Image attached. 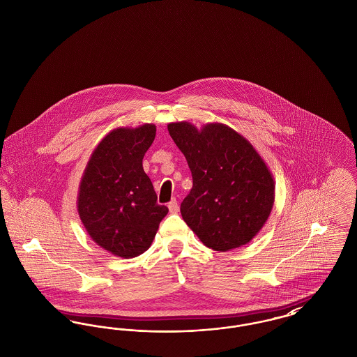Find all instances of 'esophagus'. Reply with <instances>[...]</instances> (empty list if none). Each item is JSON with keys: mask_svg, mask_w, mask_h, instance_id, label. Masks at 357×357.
Wrapping results in <instances>:
<instances>
[{"mask_svg": "<svg viewBox=\"0 0 357 357\" xmlns=\"http://www.w3.org/2000/svg\"><path fill=\"white\" fill-rule=\"evenodd\" d=\"M169 210H170V213H172V214L179 211V204L176 202V199H172L170 204H169Z\"/></svg>", "mask_w": 357, "mask_h": 357, "instance_id": "obj_1", "label": "esophagus"}]
</instances>
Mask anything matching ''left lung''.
Listing matches in <instances>:
<instances>
[{
    "mask_svg": "<svg viewBox=\"0 0 357 357\" xmlns=\"http://www.w3.org/2000/svg\"><path fill=\"white\" fill-rule=\"evenodd\" d=\"M192 175L181 204L187 226L204 246L229 252L249 243L268 221L275 183L252 143L231 127L188 121L167 126Z\"/></svg>",
    "mask_w": 357,
    "mask_h": 357,
    "instance_id": "left-lung-1",
    "label": "left lung"
}]
</instances>
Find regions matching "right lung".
<instances>
[{"label": "right lung", "instance_id": "1", "mask_svg": "<svg viewBox=\"0 0 357 357\" xmlns=\"http://www.w3.org/2000/svg\"><path fill=\"white\" fill-rule=\"evenodd\" d=\"M156 127H119L104 136L85 166L77 211L86 233L111 255L134 258L153 243L169 208L156 204L151 179L143 170L144 153Z\"/></svg>", "mask_w": 357, "mask_h": 357}]
</instances>
